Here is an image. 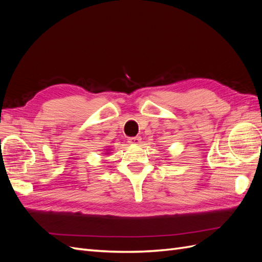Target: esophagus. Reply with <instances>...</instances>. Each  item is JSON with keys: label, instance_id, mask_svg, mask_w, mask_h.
I'll list each match as a JSON object with an SVG mask.
<instances>
[{"label": "esophagus", "instance_id": "1", "mask_svg": "<svg viewBox=\"0 0 262 262\" xmlns=\"http://www.w3.org/2000/svg\"><path fill=\"white\" fill-rule=\"evenodd\" d=\"M128 142H129V143H131V144H139V143H141V137H133V138H130V139L128 140Z\"/></svg>", "mask_w": 262, "mask_h": 262}]
</instances>
